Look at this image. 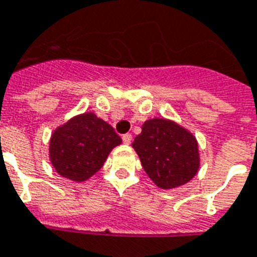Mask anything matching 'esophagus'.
Listing matches in <instances>:
<instances>
[{
	"instance_id": "1",
	"label": "esophagus",
	"mask_w": 257,
	"mask_h": 257,
	"mask_svg": "<svg viewBox=\"0 0 257 257\" xmlns=\"http://www.w3.org/2000/svg\"><path fill=\"white\" fill-rule=\"evenodd\" d=\"M122 142H124V144H131L132 143V135L131 133H125L124 136H122Z\"/></svg>"
}]
</instances>
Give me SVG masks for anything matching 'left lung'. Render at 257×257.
I'll use <instances>...</instances> for the list:
<instances>
[{"instance_id": "left-lung-1", "label": "left lung", "mask_w": 257, "mask_h": 257, "mask_svg": "<svg viewBox=\"0 0 257 257\" xmlns=\"http://www.w3.org/2000/svg\"><path fill=\"white\" fill-rule=\"evenodd\" d=\"M144 171L160 189L186 185L199 170L198 142L193 133L167 118H151L132 143Z\"/></svg>"}]
</instances>
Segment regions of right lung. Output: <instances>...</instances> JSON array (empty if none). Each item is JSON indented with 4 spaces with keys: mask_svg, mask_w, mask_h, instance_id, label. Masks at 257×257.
<instances>
[{
    "mask_svg": "<svg viewBox=\"0 0 257 257\" xmlns=\"http://www.w3.org/2000/svg\"><path fill=\"white\" fill-rule=\"evenodd\" d=\"M121 143L113 126L90 111L55 129L48 155L59 175L83 182L102 168L111 150Z\"/></svg>",
    "mask_w": 257,
    "mask_h": 257,
    "instance_id": "right-lung-1",
    "label": "right lung"
}]
</instances>
